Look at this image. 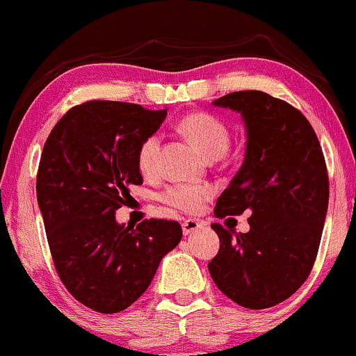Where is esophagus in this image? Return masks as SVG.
Listing matches in <instances>:
<instances>
[{"label": "esophagus", "instance_id": "1", "mask_svg": "<svg viewBox=\"0 0 356 356\" xmlns=\"http://www.w3.org/2000/svg\"><path fill=\"white\" fill-rule=\"evenodd\" d=\"M199 228H202V221L194 220V218L182 221V232H184V235H193V233H196Z\"/></svg>", "mask_w": 356, "mask_h": 356}]
</instances>
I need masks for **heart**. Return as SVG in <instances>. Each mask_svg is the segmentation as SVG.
<instances>
[{
  "mask_svg": "<svg viewBox=\"0 0 356 356\" xmlns=\"http://www.w3.org/2000/svg\"><path fill=\"white\" fill-rule=\"evenodd\" d=\"M181 134H184L208 159H218L226 154L232 142L229 128L211 113L194 111L182 116L177 123ZM160 135L150 134L140 142L136 150V165L142 174L152 175L157 172L160 154ZM213 196V187L193 182H175L160 193L159 199L172 209L182 213H197L204 202Z\"/></svg>",
  "mask_w": 356,
  "mask_h": 356,
  "instance_id": "1",
  "label": "heart"
}]
</instances>
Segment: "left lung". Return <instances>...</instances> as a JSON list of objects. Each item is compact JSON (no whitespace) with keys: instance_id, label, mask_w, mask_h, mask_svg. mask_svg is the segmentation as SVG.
Returning a JSON list of instances; mask_svg holds the SVG:
<instances>
[{"instance_id":"left-lung-1","label":"left lung","mask_w":356,"mask_h":356,"mask_svg":"<svg viewBox=\"0 0 356 356\" xmlns=\"http://www.w3.org/2000/svg\"><path fill=\"white\" fill-rule=\"evenodd\" d=\"M214 104L241 113L248 136L243 165L218 197L214 216H252L248 233L211 225L221 245L208 268L236 304L267 309L291 298L312 270L330 199L326 162L311 123L286 101L238 91Z\"/></svg>"}]
</instances>
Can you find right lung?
Instances as JSON below:
<instances>
[{"mask_svg": "<svg viewBox=\"0 0 356 356\" xmlns=\"http://www.w3.org/2000/svg\"><path fill=\"white\" fill-rule=\"evenodd\" d=\"M167 109L120 101L70 108L47 138L37 172V199L62 284L103 314L127 309L150 286L160 260L177 247V221L118 225L116 209L143 182L136 150Z\"/></svg>", "mask_w": 356, "mask_h": 356, "instance_id": "right-lung-1", "label": "right lung"}]
</instances>
